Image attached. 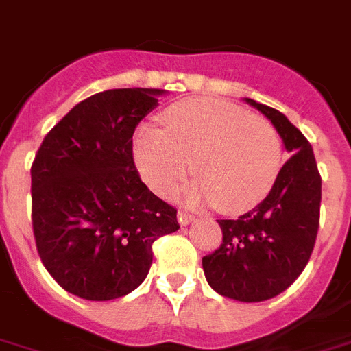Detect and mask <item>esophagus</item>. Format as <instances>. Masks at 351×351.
I'll use <instances>...</instances> for the list:
<instances>
[{
    "label": "esophagus",
    "mask_w": 351,
    "mask_h": 351,
    "mask_svg": "<svg viewBox=\"0 0 351 351\" xmlns=\"http://www.w3.org/2000/svg\"><path fill=\"white\" fill-rule=\"evenodd\" d=\"M178 221L181 226H188L193 221V217L190 213H184V211H178Z\"/></svg>",
    "instance_id": "1"
}]
</instances>
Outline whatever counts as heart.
Returning a JSON list of instances; mask_svg holds the SVG:
<instances>
[{"label": "heart", "instance_id": "1", "mask_svg": "<svg viewBox=\"0 0 351 351\" xmlns=\"http://www.w3.org/2000/svg\"><path fill=\"white\" fill-rule=\"evenodd\" d=\"M165 130L143 125L134 161L147 186L170 195L192 161L197 181L188 202H217L222 211L247 210L267 195L282 167V143L265 118L217 98H192L165 111Z\"/></svg>", "mask_w": 351, "mask_h": 351}]
</instances>
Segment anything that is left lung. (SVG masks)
I'll list each match as a JSON object with an SVG mask.
<instances>
[{"label": "left lung", "instance_id": "1", "mask_svg": "<svg viewBox=\"0 0 351 351\" xmlns=\"http://www.w3.org/2000/svg\"><path fill=\"white\" fill-rule=\"evenodd\" d=\"M244 100L271 120L291 158L258 206L237 221H219L222 244L202 258V269L221 296L256 303L291 287L311 260L319 228L321 176L312 145L285 114Z\"/></svg>", "mask_w": 351, "mask_h": 351}]
</instances>
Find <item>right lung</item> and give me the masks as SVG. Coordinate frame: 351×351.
I'll use <instances>...</instances> for the list:
<instances>
[{
  "label": "right lung",
  "mask_w": 351,
  "mask_h": 351,
  "mask_svg": "<svg viewBox=\"0 0 351 351\" xmlns=\"http://www.w3.org/2000/svg\"><path fill=\"white\" fill-rule=\"evenodd\" d=\"M163 89H109L86 98L46 134L32 165V226L46 271L89 301L140 287L152 244L179 230L178 210L141 181L136 127Z\"/></svg>",
  "instance_id": "add662e5"
}]
</instances>
